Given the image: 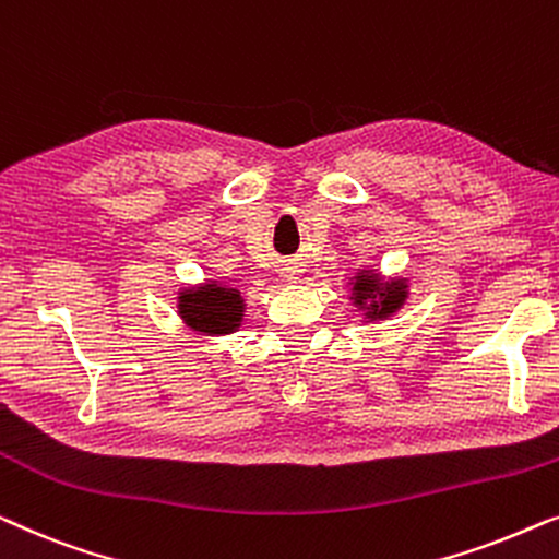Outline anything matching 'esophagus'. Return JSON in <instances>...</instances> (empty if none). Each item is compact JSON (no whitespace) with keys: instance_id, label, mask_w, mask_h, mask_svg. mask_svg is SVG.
Wrapping results in <instances>:
<instances>
[{"instance_id":"obj_1","label":"esophagus","mask_w":559,"mask_h":559,"mask_svg":"<svg viewBox=\"0 0 559 559\" xmlns=\"http://www.w3.org/2000/svg\"><path fill=\"white\" fill-rule=\"evenodd\" d=\"M286 278H288V281H298V265H288V269H286Z\"/></svg>"}]
</instances>
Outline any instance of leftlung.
<instances>
[{"label":"left lung","instance_id":"left-lung-1","mask_svg":"<svg viewBox=\"0 0 559 559\" xmlns=\"http://www.w3.org/2000/svg\"><path fill=\"white\" fill-rule=\"evenodd\" d=\"M352 304L365 311L367 321L388 319L397 309H403L407 298V281L405 278H390L382 281L380 273L374 271H359L352 278Z\"/></svg>","mask_w":559,"mask_h":559}]
</instances>
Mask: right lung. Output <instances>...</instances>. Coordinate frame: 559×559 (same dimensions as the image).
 Listing matches in <instances>:
<instances>
[{"instance_id": "add662e5", "label": "right lung", "mask_w": 559, "mask_h": 559, "mask_svg": "<svg viewBox=\"0 0 559 559\" xmlns=\"http://www.w3.org/2000/svg\"><path fill=\"white\" fill-rule=\"evenodd\" d=\"M177 301L179 317L198 334H233L238 332L242 317H246V298L240 296V290L225 286L219 281L182 288Z\"/></svg>"}]
</instances>
